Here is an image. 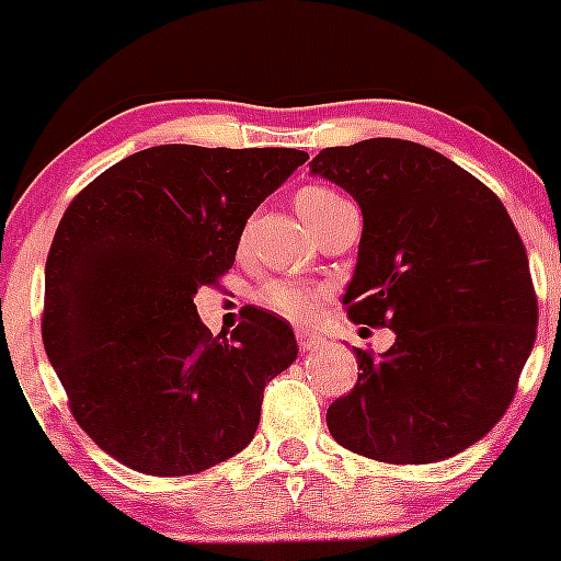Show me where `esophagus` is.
Wrapping results in <instances>:
<instances>
[{
  "label": "esophagus",
  "mask_w": 561,
  "mask_h": 561,
  "mask_svg": "<svg viewBox=\"0 0 561 561\" xmlns=\"http://www.w3.org/2000/svg\"><path fill=\"white\" fill-rule=\"evenodd\" d=\"M294 334H297L299 351H316V347L323 345V336L316 334V331H310V329H297Z\"/></svg>",
  "instance_id": "obj_1"
}]
</instances>
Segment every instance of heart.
<instances>
[{"instance_id":"1","label":"heart","mask_w":561,"mask_h":561,"mask_svg":"<svg viewBox=\"0 0 561 561\" xmlns=\"http://www.w3.org/2000/svg\"><path fill=\"white\" fill-rule=\"evenodd\" d=\"M347 206H351V201H345L340 192L321 184L305 186L297 195L299 214H302V219L312 232ZM240 243H245V230L240 234ZM323 297H327V291L321 286L302 280H267L259 288V302L294 323L316 321L323 307Z\"/></svg>"}]
</instances>
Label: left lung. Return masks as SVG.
<instances>
[{
  "label": "left lung",
  "mask_w": 561,
  "mask_h": 561,
  "mask_svg": "<svg viewBox=\"0 0 561 561\" xmlns=\"http://www.w3.org/2000/svg\"><path fill=\"white\" fill-rule=\"evenodd\" d=\"M310 165L364 214L347 318L396 331L382 355L353 347L360 375L329 433L379 462L447 460L503 417L535 345L519 232L490 186L423 144L369 138Z\"/></svg>",
  "instance_id": "obj_1"
}]
</instances>
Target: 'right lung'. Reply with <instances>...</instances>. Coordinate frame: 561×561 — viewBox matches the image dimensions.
Listing matches in <instances>:
<instances>
[{"label":"right lung","instance_id":"add662e5","mask_svg":"<svg viewBox=\"0 0 561 561\" xmlns=\"http://www.w3.org/2000/svg\"><path fill=\"white\" fill-rule=\"evenodd\" d=\"M307 158L162 144L69 203L45 264L42 342L77 425L117 462L190 476L254 438L264 388L297 358L294 331L249 305L214 336L192 297L219 286L249 216Z\"/></svg>","mask_w":561,"mask_h":561}]
</instances>
